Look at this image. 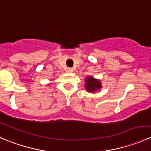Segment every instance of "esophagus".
Instances as JSON below:
<instances>
[{
  "mask_svg": "<svg viewBox=\"0 0 151 151\" xmlns=\"http://www.w3.org/2000/svg\"><path fill=\"white\" fill-rule=\"evenodd\" d=\"M73 71V69L71 68H66V72L68 73H71Z\"/></svg>",
  "mask_w": 151,
  "mask_h": 151,
  "instance_id": "34e87169",
  "label": "esophagus"
}]
</instances>
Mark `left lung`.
Segmentation results:
<instances>
[{
  "mask_svg": "<svg viewBox=\"0 0 151 151\" xmlns=\"http://www.w3.org/2000/svg\"><path fill=\"white\" fill-rule=\"evenodd\" d=\"M85 87L88 92H94L101 88V84L99 80H95L93 77H88L85 80Z\"/></svg>",
  "mask_w": 151,
  "mask_h": 151,
  "instance_id": "obj_1",
  "label": "left lung"
}]
</instances>
